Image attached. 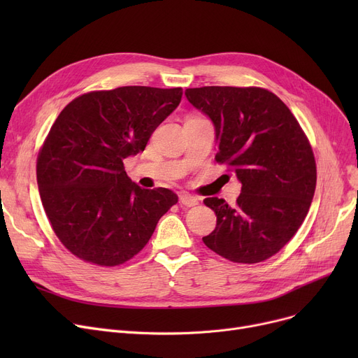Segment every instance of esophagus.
<instances>
[{
    "label": "esophagus",
    "instance_id": "obj_1",
    "mask_svg": "<svg viewBox=\"0 0 358 358\" xmlns=\"http://www.w3.org/2000/svg\"><path fill=\"white\" fill-rule=\"evenodd\" d=\"M180 203L182 206H187V208H193V206L199 204V199L192 196V194H187V193H182L180 194Z\"/></svg>",
    "mask_w": 358,
    "mask_h": 358
}]
</instances>
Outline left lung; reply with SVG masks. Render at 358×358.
Returning a JSON list of instances; mask_svg holds the SVG:
<instances>
[{
    "label": "left lung",
    "instance_id": "left-lung-1",
    "mask_svg": "<svg viewBox=\"0 0 358 358\" xmlns=\"http://www.w3.org/2000/svg\"><path fill=\"white\" fill-rule=\"evenodd\" d=\"M185 97L215 126L216 161L242 184L236 204L204 199L216 213L206 247L254 264L277 254L303 223L316 187L310 143L289 107L258 87L187 88Z\"/></svg>",
    "mask_w": 358,
    "mask_h": 358
}]
</instances>
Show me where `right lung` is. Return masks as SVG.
I'll return each mask as SVG.
<instances>
[{
	"label": "right lung",
	"instance_id": "add662e5",
	"mask_svg": "<svg viewBox=\"0 0 358 358\" xmlns=\"http://www.w3.org/2000/svg\"><path fill=\"white\" fill-rule=\"evenodd\" d=\"M181 97V88L92 91L55 120L36 176L52 229L73 255L97 266L123 264L178 201L171 190H146L131 181L123 159L145 149Z\"/></svg>",
	"mask_w": 358,
	"mask_h": 358
}]
</instances>
